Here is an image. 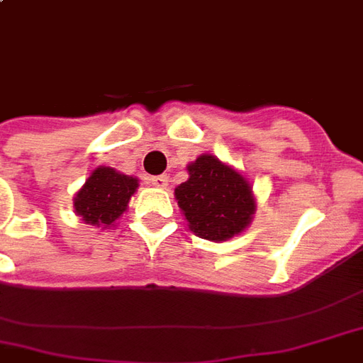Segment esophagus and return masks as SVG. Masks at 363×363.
<instances>
[{
	"label": "esophagus",
	"mask_w": 363,
	"mask_h": 363,
	"mask_svg": "<svg viewBox=\"0 0 363 363\" xmlns=\"http://www.w3.org/2000/svg\"><path fill=\"white\" fill-rule=\"evenodd\" d=\"M150 181H152V184H154V186H160V189H167V182H169L167 174H157V177H152Z\"/></svg>",
	"instance_id": "obj_1"
}]
</instances>
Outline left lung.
Returning <instances> with one entry per match:
<instances>
[{
    "label": "left lung",
    "instance_id": "8db88e82",
    "mask_svg": "<svg viewBox=\"0 0 363 363\" xmlns=\"http://www.w3.org/2000/svg\"><path fill=\"white\" fill-rule=\"evenodd\" d=\"M189 174L174 198L194 235L217 242L248 227L256 203L242 174L209 154L190 163Z\"/></svg>",
    "mask_w": 363,
    "mask_h": 363
}]
</instances>
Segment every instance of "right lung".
I'll return each mask as SVG.
<instances>
[{"instance_id":"1","label":"right lung","mask_w":363,"mask_h":363,"mask_svg":"<svg viewBox=\"0 0 363 363\" xmlns=\"http://www.w3.org/2000/svg\"><path fill=\"white\" fill-rule=\"evenodd\" d=\"M138 181L111 167H98L74 198V209L90 225H111L127 209Z\"/></svg>"}]
</instances>
